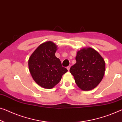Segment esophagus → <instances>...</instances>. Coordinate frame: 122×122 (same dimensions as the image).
I'll return each mask as SVG.
<instances>
[{
  "label": "esophagus",
  "instance_id": "1",
  "mask_svg": "<svg viewBox=\"0 0 122 122\" xmlns=\"http://www.w3.org/2000/svg\"><path fill=\"white\" fill-rule=\"evenodd\" d=\"M70 67H71V66H68V67H67V70H68V71L70 70Z\"/></svg>",
  "mask_w": 122,
  "mask_h": 122
}]
</instances>
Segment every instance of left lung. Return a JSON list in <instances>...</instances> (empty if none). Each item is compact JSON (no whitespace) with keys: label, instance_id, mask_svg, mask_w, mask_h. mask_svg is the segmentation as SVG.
<instances>
[{"label":"left lung","instance_id":"left-lung-1","mask_svg":"<svg viewBox=\"0 0 122 122\" xmlns=\"http://www.w3.org/2000/svg\"><path fill=\"white\" fill-rule=\"evenodd\" d=\"M76 60L77 62L70 70L76 83L83 90L93 89L101 82L104 76V60L92 48L78 51Z\"/></svg>","mask_w":122,"mask_h":122}]
</instances>
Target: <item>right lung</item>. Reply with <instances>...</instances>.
<instances>
[{
    "label": "right lung",
    "mask_w": 122,
    "mask_h": 122,
    "mask_svg": "<svg viewBox=\"0 0 122 122\" xmlns=\"http://www.w3.org/2000/svg\"><path fill=\"white\" fill-rule=\"evenodd\" d=\"M55 44L47 41L40 45L30 56L28 66L34 81L43 88L51 89L61 81L67 70L55 56Z\"/></svg>",
    "instance_id": "obj_1"
}]
</instances>
